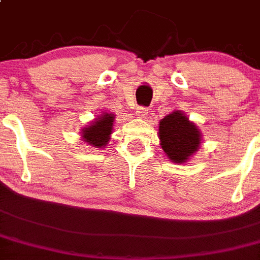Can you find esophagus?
I'll return each mask as SVG.
<instances>
[{"mask_svg":"<svg viewBox=\"0 0 260 260\" xmlns=\"http://www.w3.org/2000/svg\"><path fill=\"white\" fill-rule=\"evenodd\" d=\"M147 114H149V109L144 108V106L138 108L137 111H136V116H137V118H140V119H146Z\"/></svg>","mask_w":260,"mask_h":260,"instance_id":"1","label":"esophagus"}]
</instances>
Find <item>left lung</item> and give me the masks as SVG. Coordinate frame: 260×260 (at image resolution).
Segmentation results:
<instances>
[{
    "label": "left lung",
    "mask_w": 260,
    "mask_h": 260,
    "mask_svg": "<svg viewBox=\"0 0 260 260\" xmlns=\"http://www.w3.org/2000/svg\"><path fill=\"white\" fill-rule=\"evenodd\" d=\"M160 146L172 163L185 164L199 151L201 131L183 111L174 110L159 122Z\"/></svg>",
    "instance_id": "left-lung-1"
}]
</instances>
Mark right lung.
<instances>
[{
  "label": "right lung",
  "instance_id": "obj_1",
  "mask_svg": "<svg viewBox=\"0 0 260 260\" xmlns=\"http://www.w3.org/2000/svg\"><path fill=\"white\" fill-rule=\"evenodd\" d=\"M114 120L115 116L113 113L103 111L101 115L96 116L88 125L82 128L81 138L89 146L103 149L110 141Z\"/></svg>",
  "mask_w": 260,
  "mask_h": 260
}]
</instances>
